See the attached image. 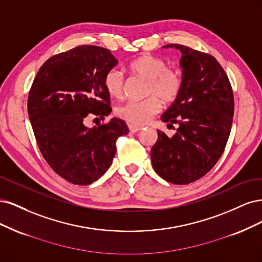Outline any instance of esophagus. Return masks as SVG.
Instances as JSON below:
<instances>
[{"label": "esophagus", "mask_w": 262, "mask_h": 262, "mask_svg": "<svg viewBox=\"0 0 262 262\" xmlns=\"http://www.w3.org/2000/svg\"><path fill=\"white\" fill-rule=\"evenodd\" d=\"M128 128H129V130H130V133H137V132H139V130H141L142 128L141 127H139V126H136V125H128Z\"/></svg>", "instance_id": "34e87169"}]
</instances>
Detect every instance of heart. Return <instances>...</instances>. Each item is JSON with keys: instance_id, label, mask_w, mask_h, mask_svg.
<instances>
[{"instance_id": "obj_1", "label": "heart", "mask_w": 262, "mask_h": 262, "mask_svg": "<svg viewBox=\"0 0 262 262\" xmlns=\"http://www.w3.org/2000/svg\"><path fill=\"white\" fill-rule=\"evenodd\" d=\"M129 71L148 80L147 96L141 101H127L116 108V114L135 125H145L161 110V102L170 103L180 95L182 89L181 75L167 69L162 58L152 54H142L129 64ZM104 87L113 98H122L125 90V77L120 70H110L104 76Z\"/></svg>"}]
</instances>
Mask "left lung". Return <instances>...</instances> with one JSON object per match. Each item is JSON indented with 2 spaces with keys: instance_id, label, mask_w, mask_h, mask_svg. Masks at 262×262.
Instances as JSON below:
<instances>
[{
  "instance_id": "obj_1",
  "label": "left lung",
  "mask_w": 262,
  "mask_h": 262,
  "mask_svg": "<svg viewBox=\"0 0 262 262\" xmlns=\"http://www.w3.org/2000/svg\"><path fill=\"white\" fill-rule=\"evenodd\" d=\"M163 48L182 53V89L161 116L179 128L172 137L158 130L151 162L163 180L186 185L206 175L221 158L231 133L234 97L229 78L212 55L181 45Z\"/></svg>"
}]
</instances>
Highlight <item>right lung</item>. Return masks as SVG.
Masks as SVG:
<instances>
[{"mask_svg":"<svg viewBox=\"0 0 262 262\" xmlns=\"http://www.w3.org/2000/svg\"><path fill=\"white\" fill-rule=\"evenodd\" d=\"M107 49L79 46L50 57L40 67L28 97V115L48 164L67 182L89 185L111 166L116 139L128 134L116 119L88 128V114L111 113L104 76L117 65Z\"/></svg>","mask_w":262,"mask_h":262,"instance_id":"1","label":"right lung"}]
</instances>
